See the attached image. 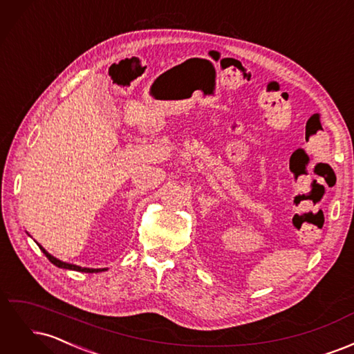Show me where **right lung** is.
<instances>
[{
	"label": "right lung",
	"mask_w": 354,
	"mask_h": 354,
	"mask_svg": "<svg viewBox=\"0 0 354 354\" xmlns=\"http://www.w3.org/2000/svg\"><path fill=\"white\" fill-rule=\"evenodd\" d=\"M41 251L44 252V255L47 257V259L55 264L57 267H62V269H69V270H77V272H82V273H97V272H102V270H106V269H87V267H80V266H75V264H69V263H65V261H60L57 260L56 257H53L51 254H48L42 246H39Z\"/></svg>",
	"instance_id": "1"
}]
</instances>
